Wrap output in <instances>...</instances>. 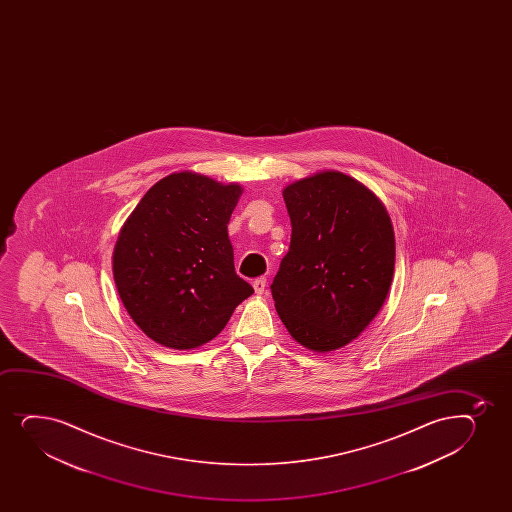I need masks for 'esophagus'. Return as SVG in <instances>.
<instances>
[{
	"mask_svg": "<svg viewBox=\"0 0 512 512\" xmlns=\"http://www.w3.org/2000/svg\"><path fill=\"white\" fill-rule=\"evenodd\" d=\"M254 290H256V294H265L266 292V277L256 278L253 282Z\"/></svg>",
	"mask_w": 512,
	"mask_h": 512,
	"instance_id": "1",
	"label": "esophagus"
}]
</instances>
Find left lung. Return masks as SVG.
<instances>
[{"instance_id": "8db88e82", "label": "left lung", "mask_w": 512, "mask_h": 512, "mask_svg": "<svg viewBox=\"0 0 512 512\" xmlns=\"http://www.w3.org/2000/svg\"><path fill=\"white\" fill-rule=\"evenodd\" d=\"M290 247L271 283L278 316L300 345L345 347L376 318L393 282L386 208L359 181L326 171L283 189Z\"/></svg>"}]
</instances>
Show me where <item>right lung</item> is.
I'll list each match as a JSON object with an SVG mask.
<instances>
[{
  "label": "right lung",
  "instance_id": "obj_1",
  "mask_svg": "<svg viewBox=\"0 0 512 512\" xmlns=\"http://www.w3.org/2000/svg\"><path fill=\"white\" fill-rule=\"evenodd\" d=\"M241 186L177 172L148 189L112 256L114 282L131 319L164 347L213 340L253 287L234 268L227 224Z\"/></svg>",
  "mask_w": 512,
  "mask_h": 512
}]
</instances>
